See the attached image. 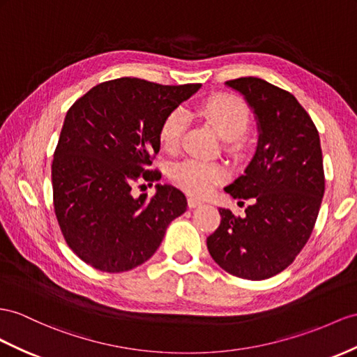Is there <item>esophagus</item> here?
I'll use <instances>...</instances> for the list:
<instances>
[{
	"label": "esophagus",
	"instance_id": "obj_1",
	"mask_svg": "<svg viewBox=\"0 0 357 357\" xmlns=\"http://www.w3.org/2000/svg\"><path fill=\"white\" fill-rule=\"evenodd\" d=\"M187 204H188V208H196L199 205H202L204 202H202V200H197L196 197H188Z\"/></svg>",
	"mask_w": 357,
	"mask_h": 357
}]
</instances>
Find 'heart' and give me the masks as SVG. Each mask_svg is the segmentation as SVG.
Wrapping results in <instances>:
<instances>
[{
  "instance_id": "heart-1",
  "label": "heart",
  "mask_w": 357,
  "mask_h": 357,
  "mask_svg": "<svg viewBox=\"0 0 357 357\" xmlns=\"http://www.w3.org/2000/svg\"><path fill=\"white\" fill-rule=\"evenodd\" d=\"M199 114L211 125L217 134L229 140V149H244V132L250 125V109L243 99L220 93L205 99L199 105ZM187 126V114L182 108H173L162 119L158 139L164 151L175 152ZM170 178L191 196H205L226 178L223 164L188 158L172 167Z\"/></svg>"
}]
</instances>
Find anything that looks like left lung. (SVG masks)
<instances>
[{"label": "left lung", "instance_id": "8db88e82", "mask_svg": "<svg viewBox=\"0 0 357 357\" xmlns=\"http://www.w3.org/2000/svg\"><path fill=\"white\" fill-rule=\"evenodd\" d=\"M259 121V144L245 169L225 190L248 199L244 215L220 208L208 252L232 276L262 280L285 270L305 248L318 217L326 179L319 135L289 91L255 77L229 79Z\"/></svg>", "mask_w": 357, "mask_h": 357}]
</instances>
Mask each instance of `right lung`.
I'll use <instances>...</instances> for the list:
<instances>
[{"mask_svg":"<svg viewBox=\"0 0 357 357\" xmlns=\"http://www.w3.org/2000/svg\"><path fill=\"white\" fill-rule=\"evenodd\" d=\"M199 87L125 77L91 87L68 109L51 166L52 205L68 245L90 267L140 266L187 209L175 187L158 185L152 199L134 197L132 187L160 181L161 172L149 169L160 125Z\"/></svg>","mask_w":357,"mask_h":357,"instance_id":"1","label":"right lung"}]
</instances>
